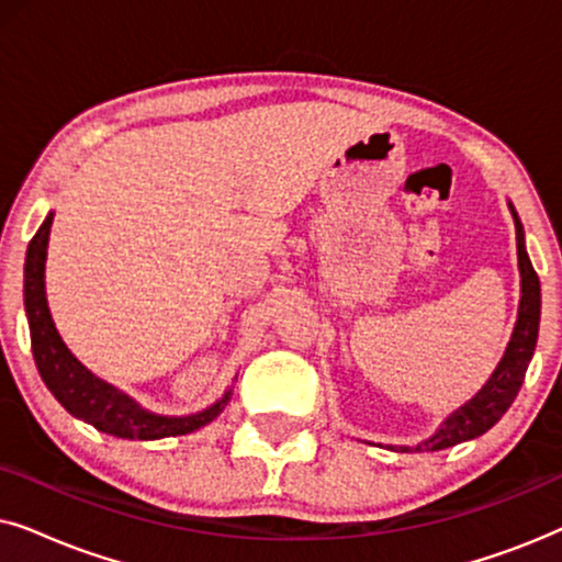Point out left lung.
<instances>
[{
    "label": "left lung",
    "mask_w": 562,
    "mask_h": 562,
    "mask_svg": "<svg viewBox=\"0 0 562 562\" xmlns=\"http://www.w3.org/2000/svg\"><path fill=\"white\" fill-rule=\"evenodd\" d=\"M509 212L514 217V227H517V260H519V310L517 322H514L509 345H506L502 360L488 375V381L479 389V394L468 398L463 406L450 412L442 419V425L435 429L427 440L417 445H386L389 450L396 452H435L452 448V445L475 440L483 432H488L498 419L504 417L506 409L517 398L521 383H525V373L529 360L535 356L537 348V333H540V279H537L532 260L527 256L525 248V227H521L519 214L509 202Z\"/></svg>",
    "instance_id": "obj_1"
}]
</instances>
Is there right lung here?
I'll list each match as a JSON object with an SVG mask.
<instances>
[{"instance_id": "right-lung-1", "label": "right lung", "mask_w": 562, "mask_h": 562, "mask_svg": "<svg viewBox=\"0 0 562 562\" xmlns=\"http://www.w3.org/2000/svg\"><path fill=\"white\" fill-rule=\"evenodd\" d=\"M53 225V212L43 220L37 233L27 245L25 256V314L30 325V342L37 371L50 394L60 406L76 419L97 427L99 432L125 437V440H160V437L189 435L194 429L217 419L233 398V389L227 386L217 402L196 414L168 417V414L148 412L145 406L127 396L112 383H106L89 371L66 342L60 340L56 322L50 317L48 296H45V258H48V237ZM233 381H237V375Z\"/></svg>"}]
</instances>
